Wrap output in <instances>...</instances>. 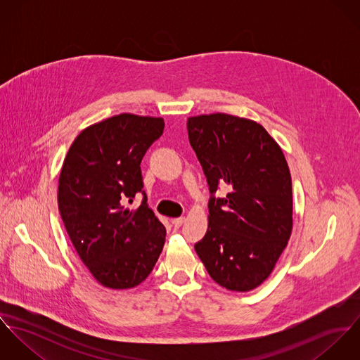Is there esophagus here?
Segmentation results:
<instances>
[{
  "label": "esophagus",
  "mask_w": 360,
  "mask_h": 360,
  "mask_svg": "<svg viewBox=\"0 0 360 360\" xmlns=\"http://www.w3.org/2000/svg\"><path fill=\"white\" fill-rule=\"evenodd\" d=\"M184 220H186V217H176V219H172V224H173L176 229H179V227L183 226Z\"/></svg>",
  "instance_id": "1"
}]
</instances>
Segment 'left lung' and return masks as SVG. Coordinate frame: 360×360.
Returning <instances> with one entry per match:
<instances>
[{"mask_svg": "<svg viewBox=\"0 0 360 360\" xmlns=\"http://www.w3.org/2000/svg\"><path fill=\"white\" fill-rule=\"evenodd\" d=\"M188 139L210 200L205 237L195 251L209 276L247 292L273 271L292 231V183L280 146L257 122L227 113L191 116ZM229 190L223 199L214 193Z\"/></svg>", "mask_w": 360, "mask_h": 360, "instance_id": "8db88e82", "label": "left lung"}]
</instances>
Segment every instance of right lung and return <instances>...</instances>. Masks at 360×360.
I'll return each instance as SVG.
<instances>
[{
  "instance_id": "add662e5",
  "label": "right lung",
  "mask_w": 360,
  "mask_h": 360,
  "mask_svg": "<svg viewBox=\"0 0 360 360\" xmlns=\"http://www.w3.org/2000/svg\"><path fill=\"white\" fill-rule=\"evenodd\" d=\"M162 117L120 113L86 127L70 146L58 184V209L82 262L106 288L143 283L166 230L147 205L140 163L163 133ZM143 202L129 210L136 193Z\"/></svg>"
}]
</instances>
